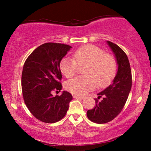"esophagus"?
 <instances>
[{"label": "esophagus", "instance_id": "obj_1", "mask_svg": "<svg viewBox=\"0 0 151 151\" xmlns=\"http://www.w3.org/2000/svg\"><path fill=\"white\" fill-rule=\"evenodd\" d=\"M73 98H76V99H80V100H83V99H84V97H83V96H78V95H73Z\"/></svg>", "mask_w": 151, "mask_h": 151}]
</instances>
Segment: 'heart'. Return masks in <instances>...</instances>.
Instances as JSON below:
<instances>
[{
	"label": "heart",
	"mask_w": 151,
	"mask_h": 151,
	"mask_svg": "<svg viewBox=\"0 0 151 151\" xmlns=\"http://www.w3.org/2000/svg\"><path fill=\"white\" fill-rule=\"evenodd\" d=\"M73 58L66 57L60 62L61 71L67 78L75 75L78 66L86 65L83 70L85 76H78L69 80L66 88L72 93L86 94L94 89L96 82L104 86L113 79L116 73L117 65L112 55L93 45H86L73 53Z\"/></svg>",
	"instance_id": "1"
}]
</instances>
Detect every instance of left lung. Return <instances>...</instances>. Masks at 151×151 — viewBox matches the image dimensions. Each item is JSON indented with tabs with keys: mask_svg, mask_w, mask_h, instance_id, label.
<instances>
[{
	"mask_svg": "<svg viewBox=\"0 0 151 151\" xmlns=\"http://www.w3.org/2000/svg\"><path fill=\"white\" fill-rule=\"evenodd\" d=\"M106 43L116 59L117 71L112 83L98 94V99L95 100L96 106L86 113L88 118L97 124L109 122L119 114L132 86L131 70L127 54L116 44L110 41Z\"/></svg>",
	"mask_w": 151,
	"mask_h": 151,
	"instance_id": "1",
	"label": "left lung"
}]
</instances>
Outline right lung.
<instances>
[{
	"label": "right lung",
	"mask_w": 151,
	"mask_h": 151,
	"mask_svg": "<svg viewBox=\"0 0 151 151\" xmlns=\"http://www.w3.org/2000/svg\"><path fill=\"white\" fill-rule=\"evenodd\" d=\"M72 47L60 43L47 42L36 48L27 58L22 69L21 84L23 98L31 113L41 122L55 123L65 117L73 99L63 91L53 96V91H60L62 74L60 64Z\"/></svg>",
	"instance_id": "1"
}]
</instances>
